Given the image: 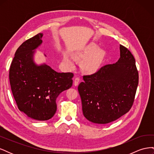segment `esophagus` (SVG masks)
<instances>
[{
  "label": "esophagus",
  "mask_w": 154,
  "mask_h": 154,
  "mask_svg": "<svg viewBox=\"0 0 154 154\" xmlns=\"http://www.w3.org/2000/svg\"><path fill=\"white\" fill-rule=\"evenodd\" d=\"M80 78H78V77H76V78H74V85H75V86H77L78 85L79 82H80Z\"/></svg>",
  "instance_id": "esophagus-1"
}]
</instances>
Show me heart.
Segmentation results:
<instances>
[{"instance_id":"b5f03b06","label":"heart","mask_w":154,"mask_h":154,"mask_svg":"<svg viewBox=\"0 0 154 154\" xmlns=\"http://www.w3.org/2000/svg\"><path fill=\"white\" fill-rule=\"evenodd\" d=\"M78 57L86 60L83 62V67L88 71L94 72L98 69L103 61L104 52L100 50L99 47L95 44L88 45L82 52L78 54ZM64 60L67 62L71 61V58L68 55H64Z\"/></svg>"}]
</instances>
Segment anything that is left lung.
<instances>
[{
    "mask_svg": "<svg viewBox=\"0 0 154 154\" xmlns=\"http://www.w3.org/2000/svg\"><path fill=\"white\" fill-rule=\"evenodd\" d=\"M120 58L96 72L83 76L78 89L83 116L89 122L106 124L118 119L131 109L139 82L136 60L120 45Z\"/></svg>",
    "mask_w": 154,
    "mask_h": 154,
    "instance_id": "left-lung-1",
    "label": "left lung"
}]
</instances>
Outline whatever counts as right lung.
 Segmentation results:
<instances>
[{
    "instance_id": "add662e5",
    "label": "right lung",
    "mask_w": 154,
    "mask_h": 154,
    "mask_svg": "<svg viewBox=\"0 0 154 154\" xmlns=\"http://www.w3.org/2000/svg\"><path fill=\"white\" fill-rule=\"evenodd\" d=\"M38 33L22 43L15 52L9 78L17 106L28 117L38 121L51 119L56 113V100L72 85V72H58L33 60L35 49L42 43Z\"/></svg>"
}]
</instances>
